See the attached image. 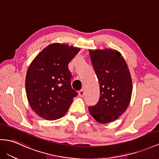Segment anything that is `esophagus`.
<instances>
[{"instance_id": "obj_1", "label": "esophagus", "mask_w": 159, "mask_h": 159, "mask_svg": "<svg viewBox=\"0 0 159 159\" xmlns=\"http://www.w3.org/2000/svg\"><path fill=\"white\" fill-rule=\"evenodd\" d=\"M84 95H85V92H84V90H83V89H82V90L79 91V95L80 97H83Z\"/></svg>"}]
</instances>
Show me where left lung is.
Instances as JSON below:
<instances>
[{
  "label": "left lung",
  "instance_id": "obj_1",
  "mask_svg": "<svg viewBox=\"0 0 159 159\" xmlns=\"http://www.w3.org/2000/svg\"><path fill=\"white\" fill-rule=\"evenodd\" d=\"M89 54L99 80L100 97L89 111L99 123L107 124L118 118L128 107L132 93L131 75L118 51L89 50Z\"/></svg>",
  "mask_w": 159,
  "mask_h": 159
}]
</instances>
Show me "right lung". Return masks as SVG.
<instances>
[{"label": "right lung", "instance_id": "obj_1", "mask_svg": "<svg viewBox=\"0 0 159 159\" xmlns=\"http://www.w3.org/2000/svg\"><path fill=\"white\" fill-rule=\"evenodd\" d=\"M80 48L67 44H50L39 53L28 68L25 91L33 111L47 120L63 117L77 93L71 87L69 62Z\"/></svg>", "mask_w": 159, "mask_h": 159}]
</instances>
